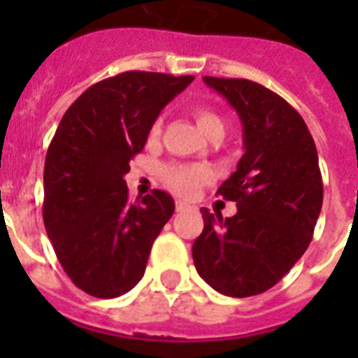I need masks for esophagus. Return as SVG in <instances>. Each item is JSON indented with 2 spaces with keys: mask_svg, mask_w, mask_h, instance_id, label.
<instances>
[{
  "mask_svg": "<svg viewBox=\"0 0 358 358\" xmlns=\"http://www.w3.org/2000/svg\"><path fill=\"white\" fill-rule=\"evenodd\" d=\"M187 210V204L185 202H176V212H184Z\"/></svg>",
  "mask_w": 358,
  "mask_h": 358,
  "instance_id": "obj_1",
  "label": "esophagus"
}]
</instances>
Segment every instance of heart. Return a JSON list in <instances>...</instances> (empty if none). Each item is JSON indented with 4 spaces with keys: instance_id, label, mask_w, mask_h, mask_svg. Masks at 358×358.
<instances>
[{
    "instance_id": "1",
    "label": "heart",
    "mask_w": 358,
    "mask_h": 358,
    "mask_svg": "<svg viewBox=\"0 0 358 358\" xmlns=\"http://www.w3.org/2000/svg\"><path fill=\"white\" fill-rule=\"evenodd\" d=\"M191 113L204 135L224 134V119L215 109L208 108V106H195L191 109ZM159 134H162V119H156L150 126V135L157 137ZM163 180L174 193L182 196H191L195 195L196 189L204 182L210 180V171L202 165H167L163 169Z\"/></svg>"
}]
</instances>
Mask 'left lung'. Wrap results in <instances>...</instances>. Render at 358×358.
I'll return each mask as SVG.
<instances>
[{
  "instance_id": "8db88e82",
  "label": "left lung",
  "mask_w": 358,
  "mask_h": 358,
  "mask_svg": "<svg viewBox=\"0 0 358 358\" xmlns=\"http://www.w3.org/2000/svg\"><path fill=\"white\" fill-rule=\"evenodd\" d=\"M243 124L245 154L217 189L238 212L223 219L201 208L193 243L199 275L219 294L250 297L273 288L305 255L323 204L317 150L305 120L260 83L204 76Z\"/></svg>"
}]
</instances>
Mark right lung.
<instances>
[{"mask_svg":"<svg viewBox=\"0 0 358 358\" xmlns=\"http://www.w3.org/2000/svg\"><path fill=\"white\" fill-rule=\"evenodd\" d=\"M193 80L129 70L98 81L66 109L48 146L44 227L64 273L92 297L134 288L173 217V196L154 189L131 201L124 174L159 111Z\"/></svg>","mask_w":358,"mask_h":358,"instance_id":"right-lung-1","label":"right lung"}]
</instances>
